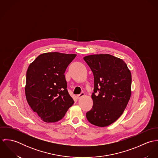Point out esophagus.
I'll use <instances>...</instances> for the list:
<instances>
[{
    "instance_id": "34e87169",
    "label": "esophagus",
    "mask_w": 158,
    "mask_h": 158,
    "mask_svg": "<svg viewBox=\"0 0 158 158\" xmlns=\"http://www.w3.org/2000/svg\"><path fill=\"white\" fill-rule=\"evenodd\" d=\"M84 95H85V93H84V92H81L80 94L77 95V97L78 98H80V97H83V96H84Z\"/></svg>"
}]
</instances>
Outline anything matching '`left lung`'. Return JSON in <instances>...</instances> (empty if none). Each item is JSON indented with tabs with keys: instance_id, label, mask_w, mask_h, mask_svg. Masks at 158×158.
Masks as SVG:
<instances>
[{
	"instance_id": "8db88e82",
	"label": "left lung",
	"mask_w": 158,
	"mask_h": 158,
	"mask_svg": "<svg viewBox=\"0 0 158 158\" xmlns=\"http://www.w3.org/2000/svg\"><path fill=\"white\" fill-rule=\"evenodd\" d=\"M94 78L93 106L86 113L94 125L112 124L123 114L131 97V74L126 63L109 54L84 57Z\"/></svg>"
}]
</instances>
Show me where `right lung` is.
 I'll list each match as a JSON object with an SVG mask.
<instances>
[{
	"mask_svg": "<svg viewBox=\"0 0 158 158\" xmlns=\"http://www.w3.org/2000/svg\"><path fill=\"white\" fill-rule=\"evenodd\" d=\"M75 54L58 52L39 55L26 73L25 96L32 110L45 122H56L74 103L67 89L65 71Z\"/></svg>",
	"mask_w": 158,
	"mask_h": 158,
	"instance_id": "obj_1",
	"label": "right lung"
}]
</instances>
